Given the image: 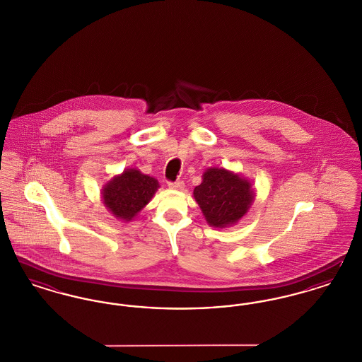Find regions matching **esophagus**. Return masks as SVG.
<instances>
[{"label": "esophagus", "mask_w": 362, "mask_h": 362, "mask_svg": "<svg viewBox=\"0 0 362 362\" xmlns=\"http://www.w3.org/2000/svg\"><path fill=\"white\" fill-rule=\"evenodd\" d=\"M168 186H170V189H183L185 183H183V180H176V182H170Z\"/></svg>", "instance_id": "1"}]
</instances>
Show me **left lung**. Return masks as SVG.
<instances>
[{
	"mask_svg": "<svg viewBox=\"0 0 362 362\" xmlns=\"http://www.w3.org/2000/svg\"><path fill=\"white\" fill-rule=\"evenodd\" d=\"M194 197L207 223L216 228L235 224L247 213L254 199L250 182L223 168H210L194 189Z\"/></svg>",
	"mask_w": 362,
	"mask_h": 362,
	"instance_id": "1",
	"label": "left lung"
}]
</instances>
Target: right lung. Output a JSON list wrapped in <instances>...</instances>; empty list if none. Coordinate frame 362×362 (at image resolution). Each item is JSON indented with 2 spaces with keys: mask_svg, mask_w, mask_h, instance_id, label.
I'll list each match as a JSON object with an SVG mask.
<instances>
[{
  "mask_svg": "<svg viewBox=\"0 0 362 362\" xmlns=\"http://www.w3.org/2000/svg\"><path fill=\"white\" fill-rule=\"evenodd\" d=\"M157 189L155 177L137 170H126L104 187V205L115 217L130 221L151 201Z\"/></svg>",
  "mask_w": 362,
  "mask_h": 362,
  "instance_id": "add662e5",
  "label": "right lung"
}]
</instances>
